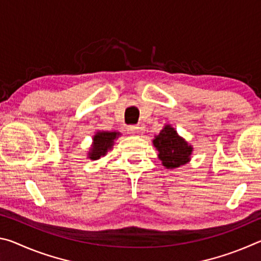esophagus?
I'll return each instance as SVG.
<instances>
[{"label":"esophagus","instance_id":"1","mask_svg":"<svg viewBox=\"0 0 261 261\" xmlns=\"http://www.w3.org/2000/svg\"><path fill=\"white\" fill-rule=\"evenodd\" d=\"M143 132V126L140 125H132L127 127V134L130 136H139Z\"/></svg>","mask_w":261,"mask_h":261}]
</instances>
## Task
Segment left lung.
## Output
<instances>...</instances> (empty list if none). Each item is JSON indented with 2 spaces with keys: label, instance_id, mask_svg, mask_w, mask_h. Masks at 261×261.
Instances as JSON below:
<instances>
[{
  "label": "left lung",
  "instance_id": "8db88e82",
  "mask_svg": "<svg viewBox=\"0 0 261 261\" xmlns=\"http://www.w3.org/2000/svg\"><path fill=\"white\" fill-rule=\"evenodd\" d=\"M153 146L158 151L162 166L167 169H175L191 161L193 146L170 124L163 125L160 134L154 137Z\"/></svg>",
  "mask_w": 261,
  "mask_h": 261
}]
</instances>
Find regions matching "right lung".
Wrapping results in <instances>:
<instances>
[{
	"instance_id": "1",
	"label": "right lung",
	"mask_w": 261,
	"mask_h": 261,
	"mask_svg": "<svg viewBox=\"0 0 261 261\" xmlns=\"http://www.w3.org/2000/svg\"><path fill=\"white\" fill-rule=\"evenodd\" d=\"M121 132L117 131H96L92 140L90 151L87 153V158L90 160H99L100 158L105 156L113 146Z\"/></svg>"
}]
</instances>
